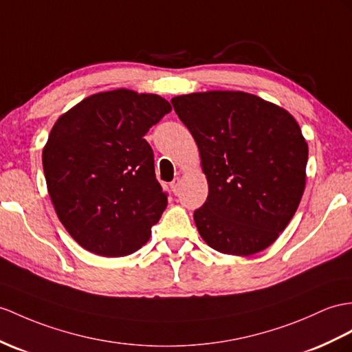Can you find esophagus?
I'll use <instances>...</instances> for the list:
<instances>
[{
  "label": "esophagus",
  "instance_id": "1",
  "mask_svg": "<svg viewBox=\"0 0 352 352\" xmlns=\"http://www.w3.org/2000/svg\"><path fill=\"white\" fill-rule=\"evenodd\" d=\"M179 186H181V179H179V177H176V179H175V181L170 184V188H171V191H173V194H175V195H176L177 192H179Z\"/></svg>",
  "mask_w": 352,
  "mask_h": 352
}]
</instances>
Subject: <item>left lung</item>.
I'll return each instance as SVG.
<instances>
[{
	"instance_id": "1",
	"label": "left lung",
	"mask_w": 352,
	"mask_h": 352,
	"mask_svg": "<svg viewBox=\"0 0 352 352\" xmlns=\"http://www.w3.org/2000/svg\"><path fill=\"white\" fill-rule=\"evenodd\" d=\"M200 152L209 194L194 212L213 250L248 256L276 241L306 186L307 143L294 116L242 91L171 98Z\"/></svg>"
}]
</instances>
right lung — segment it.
<instances>
[{
    "label": "right lung",
    "instance_id": "add662e5",
    "mask_svg": "<svg viewBox=\"0 0 352 352\" xmlns=\"http://www.w3.org/2000/svg\"><path fill=\"white\" fill-rule=\"evenodd\" d=\"M171 110L157 94L98 92L58 118L43 148L47 192L64 228L101 256L139 251L167 208L143 139Z\"/></svg>",
    "mask_w": 352,
    "mask_h": 352
}]
</instances>
